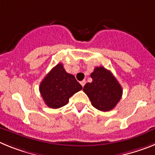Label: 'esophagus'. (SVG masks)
<instances>
[{
	"label": "esophagus",
	"mask_w": 155,
	"mask_h": 155,
	"mask_svg": "<svg viewBox=\"0 0 155 155\" xmlns=\"http://www.w3.org/2000/svg\"><path fill=\"white\" fill-rule=\"evenodd\" d=\"M80 83H81V84L82 87H84V84H85V83H86V81L85 80H83V81H81Z\"/></svg>",
	"instance_id": "1"
}]
</instances>
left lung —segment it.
<instances>
[{
    "instance_id": "left-lung-1",
    "label": "left lung",
    "mask_w": 155,
    "mask_h": 155,
    "mask_svg": "<svg viewBox=\"0 0 155 155\" xmlns=\"http://www.w3.org/2000/svg\"><path fill=\"white\" fill-rule=\"evenodd\" d=\"M92 82L87 83L83 91L90 98L91 105L100 111L114 109L123 94L121 85L116 78L103 67H97L91 74Z\"/></svg>"
}]
</instances>
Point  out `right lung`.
Returning a JSON list of instances; mask_svg holds the SVG:
<instances>
[{
	"mask_svg": "<svg viewBox=\"0 0 155 155\" xmlns=\"http://www.w3.org/2000/svg\"><path fill=\"white\" fill-rule=\"evenodd\" d=\"M82 89L74 76L67 73L58 64L46 74L39 85V91L48 107L58 109L69 102L70 97Z\"/></svg>",
	"mask_w": 155,
	"mask_h": 155,
	"instance_id": "add662e5",
	"label": "right lung"
}]
</instances>
